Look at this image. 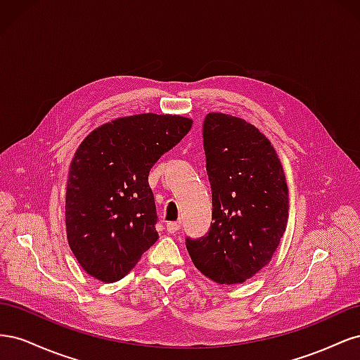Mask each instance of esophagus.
<instances>
[{"mask_svg":"<svg viewBox=\"0 0 360 360\" xmlns=\"http://www.w3.org/2000/svg\"><path fill=\"white\" fill-rule=\"evenodd\" d=\"M180 230V222H168L167 224V231L169 234H176Z\"/></svg>","mask_w":360,"mask_h":360,"instance_id":"obj_1","label":"esophagus"}]
</instances>
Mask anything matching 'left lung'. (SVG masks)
Wrapping results in <instances>:
<instances>
[{
	"mask_svg": "<svg viewBox=\"0 0 360 360\" xmlns=\"http://www.w3.org/2000/svg\"><path fill=\"white\" fill-rule=\"evenodd\" d=\"M212 221L202 237H186L201 274L217 284H242L263 269L288 221V188L270 141L245 120L221 112L202 124Z\"/></svg>",
	"mask_w": 360,
	"mask_h": 360,
	"instance_id": "8db88e82",
	"label": "left lung"
}]
</instances>
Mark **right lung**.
<instances>
[{"mask_svg":"<svg viewBox=\"0 0 360 360\" xmlns=\"http://www.w3.org/2000/svg\"><path fill=\"white\" fill-rule=\"evenodd\" d=\"M192 127L180 115L114 120L84 139L70 165L66 228L72 252L103 282L124 278L159 238L148 174Z\"/></svg>","mask_w":360,"mask_h":360,"instance_id":"add662e5","label":"right lung"}]
</instances>
